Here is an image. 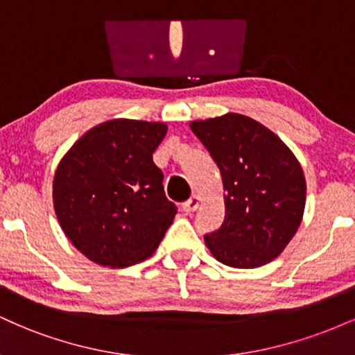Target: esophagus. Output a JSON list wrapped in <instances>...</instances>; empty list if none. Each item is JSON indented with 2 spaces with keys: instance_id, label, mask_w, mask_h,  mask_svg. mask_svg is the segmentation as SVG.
Returning <instances> with one entry per match:
<instances>
[{
  "instance_id": "1",
  "label": "esophagus",
  "mask_w": 355,
  "mask_h": 355,
  "mask_svg": "<svg viewBox=\"0 0 355 355\" xmlns=\"http://www.w3.org/2000/svg\"><path fill=\"white\" fill-rule=\"evenodd\" d=\"M200 197H198V195H191V197L189 198V200L187 202H183V211H185V214H193L195 210L198 209V205H200Z\"/></svg>"
}]
</instances>
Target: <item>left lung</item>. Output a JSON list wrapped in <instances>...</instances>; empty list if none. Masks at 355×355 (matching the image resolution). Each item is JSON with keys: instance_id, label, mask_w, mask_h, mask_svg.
I'll list each match as a JSON object with an SVG mask.
<instances>
[{"instance_id": "obj_1", "label": "left lung", "mask_w": 355, "mask_h": 355, "mask_svg": "<svg viewBox=\"0 0 355 355\" xmlns=\"http://www.w3.org/2000/svg\"><path fill=\"white\" fill-rule=\"evenodd\" d=\"M220 168L225 220L205 235L218 262L255 268L274 260L302 222L305 178L294 153L275 133L239 113L193 121Z\"/></svg>"}]
</instances>
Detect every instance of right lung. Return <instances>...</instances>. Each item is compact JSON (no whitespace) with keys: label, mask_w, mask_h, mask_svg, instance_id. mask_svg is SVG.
Masks as SVG:
<instances>
[{"label":"right lung","mask_w":355,"mask_h":355,"mask_svg":"<svg viewBox=\"0 0 355 355\" xmlns=\"http://www.w3.org/2000/svg\"><path fill=\"white\" fill-rule=\"evenodd\" d=\"M166 125L105 121L71 146L56 168L53 203L67 237L89 260L130 267L157 250L177 214L153 152Z\"/></svg>","instance_id":"obj_1"}]
</instances>
